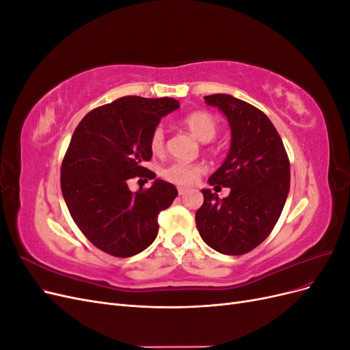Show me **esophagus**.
I'll return each mask as SVG.
<instances>
[{"mask_svg": "<svg viewBox=\"0 0 350 350\" xmlns=\"http://www.w3.org/2000/svg\"><path fill=\"white\" fill-rule=\"evenodd\" d=\"M178 193H179V196H184V194L187 193V188H184V187H179V188H178Z\"/></svg>", "mask_w": 350, "mask_h": 350, "instance_id": "esophagus-1", "label": "esophagus"}]
</instances>
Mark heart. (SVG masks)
<instances>
[{
    "instance_id": "1",
    "label": "heart",
    "mask_w": 350,
    "mask_h": 350,
    "mask_svg": "<svg viewBox=\"0 0 350 350\" xmlns=\"http://www.w3.org/2000/svg\"><path fill=\"white\" fill-rule=\"evenodd\" d=\"M183 124L200 142H211L217 134V121L206 111H194L184 116ZM166 139L162 126H156L150 134V150L154 154H161L165 150ZM204 172V167L197 163H172L162 169V176L169 183L176 185H191L198 176Z\"/></svg>"
}]
</instances>
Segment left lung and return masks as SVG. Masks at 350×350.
Segmentation results:
<instances>
[{
  "label": "left lung",
  "instance_id": "8db88e82",
  "mask_svg": "<svg viewBox=\"0 0 350 350\" xmlns=\"http://www.w3.org/2000/svg\"><path fill=\"white\" fill-rule=\"evenodd\" d=\"M229 121L230 149L225 162L208 178L230 193L219 198L201 189L204 203L196 213L200 237L226 256H241L258 247L278 224L291 187V165L279 133L267 115L230 94L204 96Z\"/></svg>",
  "mask_w": 350,
  "mask_h": 350
}]
</instances>
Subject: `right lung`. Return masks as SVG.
<instances>
[{"label": "right lung", "instance_id": "right-lung-1", "mask_svg": "<svg viewBox=\"0 0 350 350\" xmlns=\"http://www.w3.org/2000/svg\"><path fill=\"white\" fill-rule=\"evenodd\" d=\"M179 108L172 98L124 96L90 111L74 131L61 165V191L72 220L94 247L131 257L156 239L157 216L178 196L175 185L154 179L130 191L131 178L153 179L150 134Z\"/></svg>", "mask_w": 350, "mask_h": 350}]
</instances>
